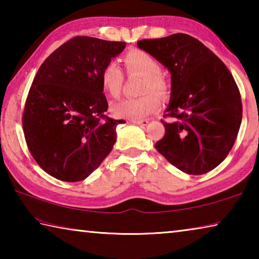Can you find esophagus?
Segmentation results:
<instances>
[{"instance_id": "obj_1", "label": "esophagus", "mask_w": 259, "mask_h": 259, "mask_svg": "<svg viewBox=\"0 0 259 259\" xmlns=\"http://www.w3.org/2000/svg\"><path fill=\"white\" fill-rule=\"evenodd\" d=\"M133 123L139 124V125H147L148 120H133Z\"/></svg>"}]
</instances>
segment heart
<instances>
[{"instance_id":"obj_1","label":"heart","mask_w":259,"mask_h":259,"mask_svg":"<svg viewBox=\"0 0 259 259\" xmlns=\"http://www.w3.org/2000/svg\"><path fill=\"white\" fill-rule=\"evenodd\" d=\"M125 72L129 76H143L140 84V94L137 98H126L113 105L114 115L131 120H140L156 112L160 107L159 96L168 93V82L161 74V66L154 57L146 51L133 49L123 57ZM100 85L109 97L119 98L124 83V75L115 61H109L100 72ZM154 91L157 93H151Z\"/></svg>"}]
</instances>
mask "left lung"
<instances>
[{
	"label": "left lung",
	"instance_id": "left-lung-1",
	"mask_svg": "<svg viewBox=\"0 0 259 259\" xmlns=\"http://www.w3.org/2000/svg\"><path fill=\"white\" fill-rule=\"evenodd\" d=\"M171 73V98L155 148L188 175L221 164L233 147L242 120L239 88L225 64L191 35L177 33L138 41Z\"/></svg>",
	"mask_w": 259,
	"mask_h": 259
}]
</instances>
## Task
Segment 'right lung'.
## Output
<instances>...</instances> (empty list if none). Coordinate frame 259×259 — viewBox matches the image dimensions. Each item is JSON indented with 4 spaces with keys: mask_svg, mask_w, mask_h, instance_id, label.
Returning a JSON list of instances; mask_svg holds the SVG:
<instances>
[{
    "mask_svg": "<svg viewBox=\"0 0 259 259\" xmlns=\"http://www.w3.org/2000/svg\"><path fill=\"white\" fill-rule=\"evenodd\" d=\"M124 42L75 36L38 68L25 103L23 129L28 150L50 176L80 182L98 168L123 120L106 115L100 72Z\"/></svg>",
    "mask_w": 259,
    "mask_h": 259,
    "instance_id": "obj_1",
    "label": "right lung"
}]
</instances>
